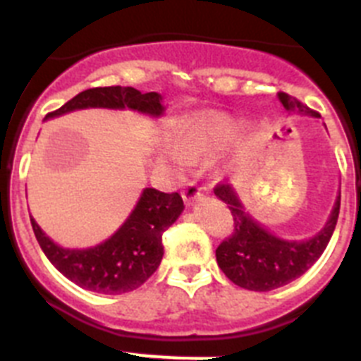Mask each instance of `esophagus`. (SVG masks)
<instances>
[{
	"label": "esophagus",
	"instance_id": "esophagus-1",
	"mask_svg": "<svg viewBox=\"0 0 361 361\" xmlns=\"http://www.w3.org/2000/svg\"><path fill=\"white\" fill-rule=\"evenodd\" d=\"M200 195H202V190H200V188H197L195 183H190L183 190V199L188 206H191V204H193V200L199 199Z\"/></svg>",
	"mask_w": 361,
	"mask_h": 361
}]
</instances>
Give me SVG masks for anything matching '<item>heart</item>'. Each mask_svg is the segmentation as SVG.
Instances as JSON below:
<instances>
[{
  "label": "heart",
  "mask_w": 361,
  "mask_h": 361,
  "mask_svg": "<svg viewBox=\"0 0 361 361\" xmlns=\"http://www.w3.org/2000/svg\"><path fill=\"white\" fill-rule=\"evenodd\" d=\"M240 133V123L226 111H191L178 121L171 132V146H162L159 155L164 162H183L208 159L231 146Z\"/></svg>",
  "instance_id": "obj_1"
}]
</instances>
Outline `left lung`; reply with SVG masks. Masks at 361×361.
<instances>
[{"label": "left lung", "instance_id": "8db88e82", "mask_svg": "<svg viewBox=\"0 0 361 361\" xmlns=\"http://www.w3.org/2000/svg\"><path fill=\"white\" fill-rule=\"evenodd\" d=\"M276 97L288 114L317 117L314 111L289 94L280 92ZM215 195L228 204L235 220V233L216 247V264L233 283L250 291H273L304 275L329 244L340 213L338 195L320 231L304 240H291L279 237L260 224L245 209L231 183L219 184Z\"/></svg>", "mask_w": 361, "mask_h": 361}]
</instances>
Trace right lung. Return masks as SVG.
Returning <instances> with one entry per match:
<instances>
[{"label":"right lung","instance_id":"1","mask_svg":"<svg viewBox=\"0 0 361 361\" xmlns=\"http://www.w3.org/2000/svg\"><path fill=\"white\" fill-rule=\"evenodd\" d=\"M86 108L132 110L152 119L164 116L166 106L157 92L142 94L132 86H104L78 94L44 121ZM184 212L183 197L145 188L135 208L111 237L92 247H63L30 219L41 250L52 266L75 286L101 295H123L137 289L157 271L164 255L162 233Z\"/></svg>","mask_w":361,"mask_h":361}]
</instances>
